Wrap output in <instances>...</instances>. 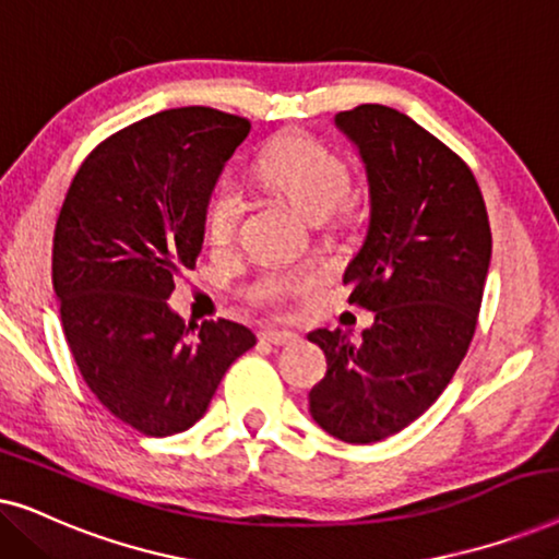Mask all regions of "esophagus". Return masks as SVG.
I'll use <instances>...</instances> for the list:
<instances>
[{"instance_id":"esophagus-1","label":"esophagus","mask_w":559,"mask_h":559,"mask_svg":"<svg viewBox=\"0 0 559 559\" xmlns=\"http://www.w3.org/2000/svg\"><path fill=\"white\" fill-rule=\"evenodd\" d=\"M259 338L264 343H272V346H289V343L297 341V335L289 331H262L259 333Z\"/></svg>"}]
</instances>
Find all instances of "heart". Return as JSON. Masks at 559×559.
Instances as JSON below:
<instances>
[{
  "label": "heart",
  "mask_w": 559,
  "mask_h": 559,
  "mask_svg": "<svg viewBox=\"0 0 559 559\" xmlns=\"http://www.w3.org/2000/svg\"><path fill=\"white\" fill-rule=\"evenodd\" d=\"M257 173L266 186L285 193L310 218H328L350 193L348 165L312 136L287 132L272 140L257 157ZM243 198L234 182L221 180L205 205V234L226 243L236 234ZM308 277L293 270H270L249 287V300L277 305L300 289Z\"/></svg>",
  "instance_id": "obj_1"
}]
</instances>
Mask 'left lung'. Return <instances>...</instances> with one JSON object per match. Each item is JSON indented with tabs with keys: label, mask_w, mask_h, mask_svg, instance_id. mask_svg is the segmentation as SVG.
I'll use <instances>...</instances> for the list:
<instances>
[{
	"label": "left lung",
	"mask_w": 559,
	"mask_h": 559,
	"mask_svg": "<svg viewBox=\"0 0 559 559\" xmlns=\"http://www.w3.org/2000/svg\"><path fill=\"white\" fill-rule=\"evenodd\" d=\"M361 152L371 218L343 274L373 325L312 331L328 371L310 415L333 438L369 445L404 430L445 392L476 333L491 226L476 175L448 144L381 104L335 114Z\"/></svg>",
	"instance_id": "1"
}]
</instances>
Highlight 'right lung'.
Wrapping results in <instances>:
<instances>
[{"label": "right lung", "mask_w": 559, "mask_h": 559, "mask_svg": "<svg viewBox=\"0 0 559 559\" xmlns=\"http://www.w3.org/2000/svg\"><path fill=\"white\" fill-rule=\"evenodd\" d=\"M249 129L211 106L134 121L91 150L58 213L52 287L75 366L114 417L150 438L195 425L257 343L247 325H186L167 305L195 270L211 190Z\"/></svg>", "instance_id": "add662e5"}]
</instances>
